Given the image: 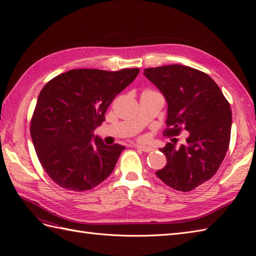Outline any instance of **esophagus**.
Instances as JSON below:
<instances>
[{
    "mask_svg": "<svg viewBox=\"0 0 256 256\" xmlns=\"http://www.w3.org/2000/svg\"><path fill=\"white\" fill-rule=\"evenodd\" d=\"M136 147L138 150H142V152H152L154 150L152 148V147H148V146H142V145H136Z\"/></svg>",
    "mask_w": 256,
    "mask_h": 256,
    "instance_id": "esophagus-1",
    "label": "esophagus"
}]
</instances>
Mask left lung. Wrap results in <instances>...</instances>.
Returning <instances> with one entry per match:
<instances>
[{
	"label": "left lung",
	"mask_w": 256,
	"mask_h": 256,
	"mask_svg": "<svg viewBox=\"0 0 256 256\" xmlns=\"http://www.w3.org/2000/svg\"><path fill=\"white\" fill-rule=\"evenodd\" d=\"M144 76L164 94L168 102L164 134L189 136L180 147L168 143L160 152L166 164L156 172L175 190L188 192L210 180L228 150L232 111L216 83L203 72L184 65L144 69Z\"/></svg>",
	"instance_id": "8db88e82"
}]
</instances>
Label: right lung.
Here are the masks:
<instances>
[{
  "label": "right lung",
  "mask_w": 256,
  "mask_h": 256,
  "mask_svg": "<svg viewBox=\"0 0 256 256\" xmlns=\"http://www.w3.org/2000/svg\"><path fill=\"white\" fill-rule=\"evenodd\" d=\"M138 72V68L72 69L44 85L30 120V136L42 166L60 187L90 190L113 172L125 147L106 145L92 134Z\"/></svg>",
  "instance_id": "add662e5"
}]
</instances>
